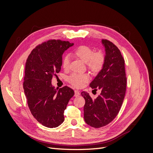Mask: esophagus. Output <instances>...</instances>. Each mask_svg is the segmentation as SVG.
Listing matches in <instances>:
<instances>
[{
	"mask_svg": "<svg viewBox=\"0 0 153 153\" xmlns=\"http://www.w3.org/2000/svg\"><path fill=\"white\" fill-rule=\"evenodd\" d=\"M80 92L79 91H77V90H75V97H77L78 96H80Z\"/></svg>",
	"mask_w": 153,
	"mask_h": 153,
	"instance_id": "1",
	"label": "esophagus"
}]
</instances>
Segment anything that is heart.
<instances>
[{"label": "heart", "instance_id": "b5f03b06", "mask_svg": "<svg viewBox=\"0 0 153 153\" xmlns=\"http://www.w3.org/2000/svg\"><path fill=\"white\" fill-rule=\"evenodd\" d=\"M76 57L86 62L87 68L92 73H98L102 69L105 63V55L101 50L96 51L86 45H81L73 52ZM62 66L64 70L69 68V57L66 55L62 58ZM68 82L75 87H80L89 81V76L87 74L72 73L68 78Z\"/></svg>", "mask_w": 153, "mask_h": 153}]
</instances>
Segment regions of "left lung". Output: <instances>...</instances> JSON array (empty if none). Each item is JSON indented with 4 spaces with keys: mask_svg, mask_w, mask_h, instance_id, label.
<instances>
[{
    "mask_svg": "<svg viewBox=\"0 0 153 153\" xmlns=\"http://www.w3.org/2000/svg\"><path fill=\"white\" fill-rule=\"evenodd\" d=\"M106 51L103 69L89 86L101 93L94 100L87 92H81L85 99L84 120L89 126L98 128L112 122L117 116L126 90L124 59L119 48L108 39H103Z\"/></svg>",
    "mask_w": 153,
    "mask_h": 153,
    "instance_id": "1",
    "label": "left lung"
}]
</instances>
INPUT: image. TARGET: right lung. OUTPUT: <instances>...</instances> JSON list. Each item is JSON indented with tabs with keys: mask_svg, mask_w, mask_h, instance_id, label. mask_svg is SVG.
<instances>
[{
	"mask_svg": "<svg viewBox=\"0 0 153 153\" xmlns=\"http://www.w3.org/2000/svg\"><path fill=\"white\" fill-rule=\"evenodd\" d=\"M73 45L50 39L36 46L26 61L23 85L27 104L34 118L47 128H56L64 122V110L75 94L70 87L58 90L51 83L61 71L64 51Z\"/></svg>",
	"mask_w": 153,
	"mask_h": 153,
	"instance_id": "1",
	"label": "right lung"
}]
</instances>
